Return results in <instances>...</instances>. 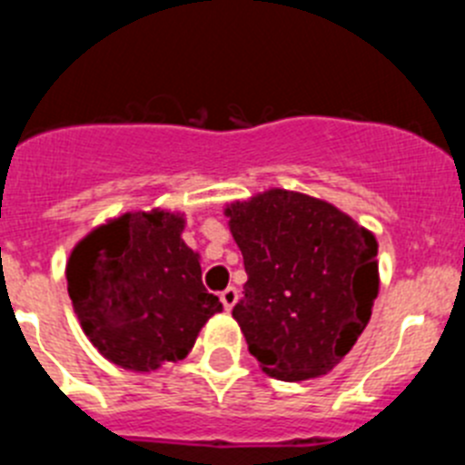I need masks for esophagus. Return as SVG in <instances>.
<instances>
[{
    "label": "esophagus",
    "mask_w": 465,
    "mask_h": 465,
    "mask_svg": "<svg viewBox=\"0 0 465 465\" xmlns=\"http://www.w3.org/2000/svg\"><path fill=\"white\" fill-rule=\"evenodd\" d=\"M237 298H240V291H237L235 286H228V289H225L223 293H221V302H223V307L228 312L232 310V307H235Z\"/></svg>",
    "instance_id": "esophagus-1"
}]
</instances>
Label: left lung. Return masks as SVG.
Listing matches in <instances>:
<instances>
[{"label":"left lung","instance_id":"1","mask_svg":"<svg viewBox=\"0 0 465 465\" xmlns=\"http://www.w3.org/2000/svg\"><path fill=\"white\" fill-rule=\"evenodd\" d=\"M244 256L232 316L262 372L326 375L351 351L380 293L377 240L326 200L270 188L225 204Z\"/></svg>","mask_w":465,"mask_h":465}]
</instances>
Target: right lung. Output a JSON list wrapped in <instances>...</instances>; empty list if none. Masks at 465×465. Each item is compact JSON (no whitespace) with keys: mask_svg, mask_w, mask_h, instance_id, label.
I'll use <instances>...</instances> for the list:
<instances>
[{"mask_svg":"<svg viewBox=\"0 0 465 465\" xmlns=\"http://www.w3.org/2000/svg\"><path fill=\"white\" fill-rule=\"evenodd\" d=\"M179 212H127L90 230L67 261V291L90 342L133 372L186 359L223 305L182 240Z\"/></svg>","mask_w":465,"mask_h":465,"instance_id":"right-lung-1","label":"right lung"}]
</instances>
